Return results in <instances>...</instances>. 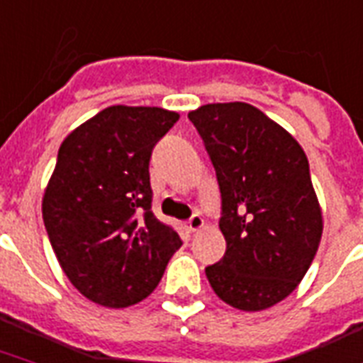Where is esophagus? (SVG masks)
I'll use <instances>...</instances> for the list:
<instances>
[{
  "mask_svg": "<svg viewBox=\"0 0 363 363\" xmlns=\"http://www.w3.org/2000/svg\"><path fill=\"white\" fill-rule=\"evenodd\" d=\"M203 225H206V220H203L200 215H192V217L188 218V223H186L188 230H190V232L201 230V228H203Z\"/></svg>",
  "mask_w": 363,
  "mask_h": 363,
  "instance_id": "1",
  "label": "esophagus"
}]
</instances>
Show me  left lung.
Listing matches in <instances>:
<instances>
[{
    "label": "left lung",
    "mask_w": 363,
    "mask_h": 363,
    "mask_svg": "<svg viewBox=\"0 0 363 363\" xmlns=\"http://www.w3.org/2000/svg\"><path fill=\"white\" fill-rule=\"evenodd\" d=\"M217 171L225 257L206 268L213 291L259 312L291 295L311 268L323 217L308 160L291 133L247 102L188 112Z\"/></svg>",
    "instance_id": "obj_1"
}]
</instances>
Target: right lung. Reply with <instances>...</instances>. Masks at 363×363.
<instances>
[{"mask_svg":"<svg viewBox=\"0 0 363 363\" xmlns=\"http://www.w3.org/2000/svg\"><path fill=\"white\" fill-rule=\"evenodd\" d=\"M179 120L108 106L62 140L41 211L60 268L83 297L125 308L150 295L182 242L152 213V148Z\"/></svg>","mask_w":363,"mask_h":363,"instance_id":"1","label":"right lung"}]
</instances>
